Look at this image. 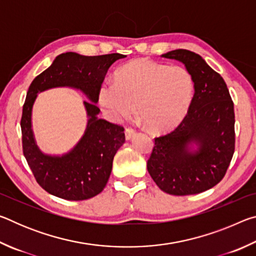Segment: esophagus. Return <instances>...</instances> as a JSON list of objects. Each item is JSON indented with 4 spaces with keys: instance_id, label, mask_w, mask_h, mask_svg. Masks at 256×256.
Returning a JSON list of instances; mask_svg holds the SVG:
<instances>
[{
    "instance_id": "esophagus-1",
    "label": "esophagus",
    "mask_w": 256,
    "mask_h": 256,
    "mask_svg": "<svg viewBox=\"0 0 256 256\" xmlns=\"http://www.w3.org/2000/svg\"><path fill=\"white\" fill-rule=\"evenodd\" d=\"M134 134H136V130L133 128H126V130H125V138H126V140H130Z\"/></svg>"
}]
</instances>
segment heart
I'll return each instance as SVG.
<instances>
[{"mask_svg": "<svg viewBox=\"0 0 256 256\" xmlns=\"http://www.w3.org/2000/svg\"><path fill=\"white\" fill-rule=\"evenodd\" d=\"M194 96V80L183 66L134 60L116 72L115 82L99 89V104L112 120L131 118L138 106L141 120L154 131H167L185 118Z\"/></svg>", "mask_w": 256, "mask_h": 256, "instance_id": "b5f03b06", "label": "heart"}]
</instances>
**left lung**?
<instances>
[{
    "instance_id": "left-lung-1",
    "label": "left lung",
    "mask_w": 256,
    "mask_h": 256,
    "mask_svg": "<svg viewBox=\"0 0 256 256\" xmlns=\"http://www.w3.org/2000/svg\"><path fill=\"white\" fill-rule=\"evenodd\" d=\"M180 60L194 80L190 106L174 131L154 138L146 168L158 188L172 196L198 194L226 175L235 151V112L227 84L200 55L175 50L162 55ZM200 148L190 154L187 144Z\"/></svg>"
}]
</instances>
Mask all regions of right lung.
Here are the masks:
<instances>
[{"instance_id": "add662e5", "label": "right lung", "mask_w": 256, "mask_h": 256, "mask_svg": "<svg viewBox=\"0 0 256 256\" xmlns=\"http://www.w3.org/2000/svg\"><path fill=\"white\" fill-rule=\"evenodd\" d=\"M124 58L118 53L84 56L68 52L58 55L30 84L20 122L22 151L34 180L46 192L64 200L81 201L96 196L106 186L112 159L125 142V134L120 125L97 118L96 102L108 68ZM64 85L80 88L90 97L92 102H84L90 120L85 136L71 153L50 158L42 155L34 144L31 110L38 92Z\"/></svg>"}]
</instances>
